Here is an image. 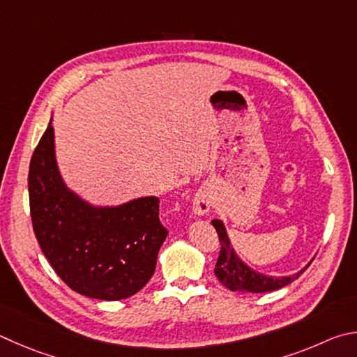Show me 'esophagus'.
Segmentation results:
<instances>
[{
    "instance_id": "obj_1",
    "label": "esophagus",
    "mask_w": 357,
    "mask_h": 357,
    "mask_svg": "<svg viewBox=\"0 0 357 357\" xmlns=\"http://www.w3.org/2000/svg\"><path fill=\"white\" fill-rule=\"evenodd\" d=\"M211 206L212 199L209 193L206 190L197 192V195L193 197V212H195L197 215H206V213L211 211Z\"/></svg>"
}]
</instances>
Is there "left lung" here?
<instances>
[{"instance_id": "left-lung-1", "label": "left lung", "mask_w": 357, "mask_h": 357, "mask_svg": "<svg viewBox=\"0 0 357 357\" xmlns=\"http://www.w3.org/2000/svg\"><path fill=\"white\" fill-rule=\"evenodd\" d=\"M213 228H215L218 234V241L222 248H220V255L215 264V276L218 281L223 284L226 289L232 291H251V294H264V291H273L281 289L287 284L298 280L306 270L310 262L303 270L291 276H267L262 273H257L248 265L243 264L238 256L236 255L234 248L231 246L229 237L226 234L225 225L220 220H212Z\"/></svg>"}]
</instances>
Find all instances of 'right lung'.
I'll use <instances>...</instances> for the list:
<instances>
[{
  "label": "right lung",
  "mask_w": 357,
  "mask_h": 357,
  "mask_svg": "<svg viewBox=\"0 0 357 357\" xmlns=\"http://www.w3.org/2000/svg\"><path fill=\"white\" fill-rule=\"evenodd\" d=\"M28 189L37 242L71 290L116 301L146 286L168 234L158 197L115 207H96L77 197L57 170L51 121L31 158Z\"/></svg>",
  "instance_id": "1"
}]
</instances>
